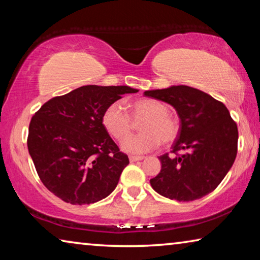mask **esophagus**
<instances>
[{
  "mask_svg": "<svg viewBox=\"0 0 260 260\" xmlns=\"http://www.w3.org/2000/svg\"><path fill=\"white\" fill-rule=\"evenodd\" d=\"M142 159H144V156H129V161L131 162L142 160Z\"/></svg>",
  "mask_w": 260,
  "mask_h": 260,
  "instance_id": "obj_1",
  "label": "esophagus"
}]
</instances>
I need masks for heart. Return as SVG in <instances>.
<instances>
[{
  "label": "heart",
  "instance_id": "1",
  "mask_svg": "<svg viewBox=\"0 0 260 260\" xmlns=\"http://www.w3.org/2000/svg\"><path fill=\"white\" fill-rule=\"evenodd\" d=\"M131 116L140 123L143 132L127 139L134 128L128 113L119 103H112L104 110L102 124L108 133L118 141L126 138L121 144L122 150L129 153H144L156 149L162 142H174L180 133V121L166 103L153 99L136 100L131 104Z\"/></svg>",
  "mask_w": 260,
  "mask_h": 260
}]
</instances>
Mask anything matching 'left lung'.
<instances>
[{"mask_svg": "<svg viewBox=\"0 0 260 260\" xmlns=\"http://www.w3.org/2000/svg\"><path fill=\"white\" fill-rule=\"evenodd\" d=\"M147 98L172 105L180 118V133L172 146L175 156H159L161 170L150 180L153 190L179 202L202 199L226 177L237 153L236 122L225 104L189 86L146 90ZM178 151H182L181 155Z\"/></svg>", "mask_w": 260, "mask_h": 260, "instance_id": "obj_1", "label": "left lung"}]
</instances>
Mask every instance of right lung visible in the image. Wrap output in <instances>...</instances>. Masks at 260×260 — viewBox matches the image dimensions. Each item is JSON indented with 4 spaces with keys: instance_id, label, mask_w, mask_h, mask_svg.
Listing matches in <instances>:
<instances>
[{
    "instance_id": "1",
    "label": "right lung",
    "mask_w": 260,
    "mask_h": 260,
    "mask_svg": "<svg viewBox=\"0 0 260 260\" xmlns=\"http://www.w3.org/2000/svg\"><path fill=\"white\" fill-rule=\"evenodd\" d=\"M138 91L128 86H82L35 112L27 147L48 190L73 205L95 203L114 190L129 160L110 138L102 116L121 95Z\"/></svg>"
}]
</instances>
